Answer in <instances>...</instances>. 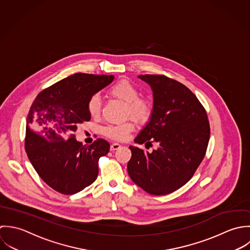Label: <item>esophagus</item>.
<instances>
[{
  "label": "esophagus",
  "instance_id": "obj_1",
  "mask_svg": "<svg viewBox=\"0 0 250 250\" xmlns=\"http://www.w3.org/2000/svg\"><path fill=\"white\" fill-rule=\"evenodd\" d=\"M122 146L120 145V144H118V143H114V144H112L111 145V147H110V150H118V149H120Z\"/></svg>",
  "mask_w": 250,
  "mask_h": 250
}]
</instances>
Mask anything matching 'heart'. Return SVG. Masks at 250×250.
Listing matches in <instances>:
<instances>
[{
    "label": "heart",
    "instance_id": "1",
    "mask_svg": "<svg viewBox=\"0 0 250 250\" xmlns=\"http://www.w3.org/2000/svg\"><path fill=\"white\" fill-rule=\"evenodd\" d=\"M109 96L116 100L125 103V116H130L133 120L139 123H145L150 119L153 110L152 101L146 97H138V89L128 80L121 79L114 83L107 90ZM101 103L98 96H93L88 101V111L93 118L100 115ZM134 129V125L131 122H126L121 125H112L104 127V134L117 141L126 140Z\"/></svg>",
    "mask_w": 250,
    "mask_h": 250
}]
</instances>
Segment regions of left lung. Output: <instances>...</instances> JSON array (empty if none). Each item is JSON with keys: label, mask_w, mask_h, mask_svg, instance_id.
I'll use <instances>...</instances> for the list:
<instances>
[{"label": "left lung", "mask_w": 250, "mask_h": 250, "mask_svg": "<svg viewBox=\"0 0 250 250\" xmlns=\"http://www.w3.org/2000/svg\"><path fill=\"white\" fill-rule=\"evenodd\" d=\"M153 96L150 122L135 143L157 144L151 152L130 146V179L146 192L165 195L185 186L202 162L209 140V124L196 96L182 83L164 75H139Z\"/></svg>", "instance_id": "1"}]
</instances>
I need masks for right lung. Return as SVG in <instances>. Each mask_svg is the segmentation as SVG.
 <instances>
[{"label":"right lung","mask_w":250,"mask_h":250,"mask_svg":"<svg viewBox=\"0 0 250 250\" xmlns=\"http://www.w3.org/2000/svg\"><path fill=\"white\" fill-rule=\"evenodd\" d=\"M113 80V75L75 73L41 92L30 108L25 150L40 177L62 194H75L98 178L99 159L110 144L98 139L84 146L74 132L91 120L89 100Z\"/></svg>","instance_id":"right-lung-1"}]
</instances>
